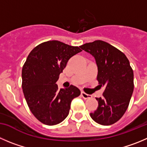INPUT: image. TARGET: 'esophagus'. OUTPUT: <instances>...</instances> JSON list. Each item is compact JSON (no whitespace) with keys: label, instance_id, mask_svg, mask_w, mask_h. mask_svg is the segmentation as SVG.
Wrapping results in <instances>:
<instances>
[{"label":"esophagus","instance_id":"esophagus-1","mask_svg":"<svg viewBox=\"0 0 147 147\" xmlns=\"http://www.w3.org/2000/svg\"><path fill=\"white\" fill-rule=\"evenodd\" d=\"M81 96H82V97H83V98H85V99H88V98H91V95H90V94H86V93H85V92H81Z\"/></svg>","mask_w":147,"mask_h":147}]
</instances>
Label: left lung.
<instances>
[{
  "instance_id": "left-lung-1",
  "label": "left lung",
  "mask_w": 147,
  "mask_h": 147,
  "mask_svg": "<svg viewBox=\"0 0 147 147\" xmlns=\"http://www.w3.org/2000/svg\"><path fill=\"white\" fill-rule=\"evenodd\" d=\"M94 57L98 68L97 80L105 87L103 97L96 98L98 108L90 117L102 125L118 121L124 115L134 91V72L125 55L102 40L87 42L80 46Z\"/></svg>"
}]
</instances>
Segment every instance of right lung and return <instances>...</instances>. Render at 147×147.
Returning <instances> with one entry per match:
<instances>
[{"instance_id": "1", "label": "right lung", "mask_w": 147, "mask_h": 147, "mask_svg": "<svg viewBox=\"0 0 147 147\" xmlns=\"http://www.w3.org/2000/svg\"><path fill=\"white\" fill-rule=\"evenodd\" d=\"M80 51L78 46L51 40L38 45L28 55L22 72L23 93L30 111L43 124L62 122L69 115L72 99L80 96L76 86L59 89L56 83L68 60Z\"/></svg>"}]
</instances>
